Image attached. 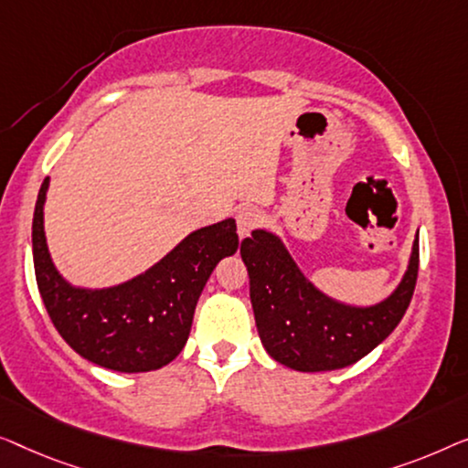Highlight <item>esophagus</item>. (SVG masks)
I'll list each match as a JSON object with an SVG mask.
<instances>
[{"label":"esophagus","mask_w":468,"mask_h":468,"mask_svg":"<svg viewBox=\"0 0 468 468\" xmlns=\"http://www.w3.org/2000/svg\"><path fill=\"white\" fill-rule=\"evenodd\" d=\"M261 218L262 216L256 207H241L239 212H237V235H239L241 239L243 237H248L250 231L259 225Z\"/></svg>","instance_id":"obj_1"}]
</instances>
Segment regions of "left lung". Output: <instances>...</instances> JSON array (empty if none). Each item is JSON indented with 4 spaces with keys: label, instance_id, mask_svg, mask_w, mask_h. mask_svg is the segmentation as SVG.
I'll return each instance as SVG.
<instances>
[{
    "label": "left lung",
    "instance_id": "1",
    "mask_svg": "<svg viewBox=\"0 0 468 468\" xmlns=\"http://www.w3.org/2000/svg\"><path fill=\"white\" fill-rule=\"evenodd\" d=\"M248 267L250 301L265 350L294 371H335L375 350L399 326L418 280L420 239L410 265L390 297L375 305H347L318 291L305 278L284 241L267 229H254L241 241Z\"/></svg>",
    "mask_w": 468,
    "mask_h": 468
}]
</instances>
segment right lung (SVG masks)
<instances>
[{
  "instance_id": "right-lung-1",
  "label": "right lung",
  "mask_w": 468,
  "mask_h": 468,
  "mask_svg": "<svg viewBox=\"0 0 468 468\" xmlns=\"http://www.w3.org/2000/svg\"><path fill=\"white\" fill-rule=\"evenodd\" d=\"M42 182L34 212V267L39 294L52 324L71 350L121 373L154 371L186 346L197 301L216 265L237 252L233 218L197 229L159 262L122 284L74 286L57 271L44 233Z\"/></svg>"
}]
</instances>
